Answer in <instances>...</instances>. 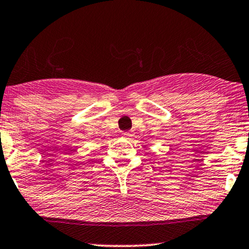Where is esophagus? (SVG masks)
Wrapping results in <instances>:
<instances>
[{
  "label": "esophagus",
  "mask_w": 249,
  "mask_h": 249,
  "mask_svg": "<svg viewBox=\"0 0 249 249\" xmlns=\"http://www.w3.org/2000/svg\"><path fill=\"white\" fill-rule=\"evenodd\" d=\"M122 136L124 138H130V137H132V132H123Z\"/></svg>",
  "instance_id": "1"
}]
</instances>
